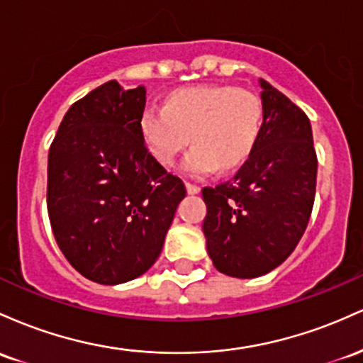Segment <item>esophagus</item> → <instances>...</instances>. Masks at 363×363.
I'll return each mask as SVG.
<instances>
[{
    "label": "esophagus",
    "mask_w": 363,
    "mask_h": 363,
    "mask_svg": "<svg viewBox=\"0 0 363 363\" xmlns=\"http://www.w3.org/2000/svg\"><path fill=\"white\" fill-rule=\"evenodd\" d=\"M186 192H189L190 195H195V194H199L201 192V186L199 185H194V183H186Z\"/></svg>",
    "instance_id": "obj_1"
}]
</instances>
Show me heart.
<instances>
[{
  "label": "heart",
  "mask_w": 363,
  "mask_h": 363,
  "mask_svg": "<svg viewBox=\"0 0 363 363\" xmlns=\"http://www.w3.org/2000/svg\"><path fill=\"white\" fill-rule=\"evenodd\" d=\"M264 121L262 101L233 85H189L173 91L166 106L149 104L140 115V135L162 166L183 161L190 177L230 171L245 162L257 145Z\"/></svg>",
  "instance_id": "1"
}]
</instances>
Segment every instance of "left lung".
I'll use <instances>...</instances> for the list:
<instances>
[{
    "instance_id": "obj_1",
    "label": "left lung",
    "mask_w": 363,
    "mask_h": 363,
    "mask_svg": "<svg viewBox=\"0 0 363 363\" xmlns=\"http://www.w3.org/2000/svg\"><path fill=\"white\" fill-rule=\"evenodd\" d=\"M264 121L254 152L230 182L202 189V231L219 272L250 279L288 259L302 238L315 197L317 156L311 121L259 79Z\"/></svg>"
}]
</instances>
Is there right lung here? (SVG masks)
<instances>
[{"instance_id": "obj_1", "label": "right lung", "mask_w": 363, "mask_h": 363, "mask_svg": "<svg viewBox=\"0 0 363 363\" xmlns=\"http://www.w3.org/2000/svg\"><path fill=\"white\" fill-rule=\"evenodd\" d=\"M145 87L116 80L70 106L48 156V214L58 247L99 284L138 278L156 262L186 190L140 135Z\"/></svg>"}]
</instances>
